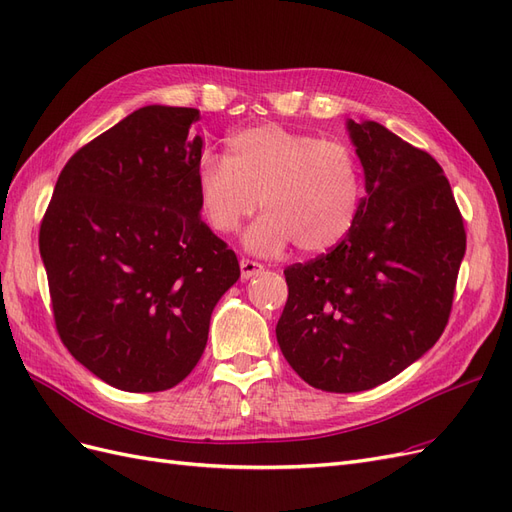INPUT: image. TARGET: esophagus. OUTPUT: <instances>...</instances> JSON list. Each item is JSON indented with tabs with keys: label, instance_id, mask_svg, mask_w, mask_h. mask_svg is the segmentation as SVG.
Masks as SVG:
<instances>
[{
	"label": "esophagus",
	"instance_id": "34e87169",
	"mask_svg": "<svg viewBox=\"0 0 512 512\" xmlns=\"http://www.w3.org/2000/svg\"><path fill=\"white\" fill-rule=\"evenodd\" d=\"M239 267H241V280H252V277H256V275L265 271V267H262L260 262H254L250 258H241Z\"/></svg>",
	"mask_w": 512,
	"mask_h": 512
}]
</instances>
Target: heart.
<instances>
[{"label":"heart","mask_w":512,"mask_h":512,"mask_svg":"<svg viewBox=\"0 0 512 512\" xmlns=\"http://www.w3.org/2000/svg\"><path fill=\"white\" fill-rule=\"evenodd\" d=\"M363 170L342 141L260 123L228 138L226 158L205 153L196 166V196L207 224L232 235L258 209L247 250L277 254L294 243L324 254L342 243L363 205Z\"/></svg>","instance_id":"obj_1"}]
</instances>
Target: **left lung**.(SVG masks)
<instances>
[{
  "instance_id": "left-lung-1",
  "label": "left lung",
  "mask_w": 512,
  "mask_h": 512,
  "mask_svg": "<svg viewBox=\"0 0 512 512\" xmlns=\"http://www.w3.org/2000/svg\"><path fill=\"white\" fill-rule=\"evenodd\" d=\"M346 130L365 175L359 218L329 254L284 271L275 327L290 367L329 393L374 389L438 342L466 254L440 164L376 121Z\"/></svg>"
}]
</instances>
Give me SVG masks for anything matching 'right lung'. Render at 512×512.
Instances as JSON below:
<instances>
[{"label": "right lung", "mask_w": 512, "mask_h": 512, "mask_svg": "<svg viewBox=\"0 0 512 512\" xmlns=\"http://www.w3.org/2000/svg\"><path fill=\"white\" fill-rule=\"evenodd\" d=\"M196 108L149 104L68 160L40 226L61 342L130 393L173 389L203 356L239 262L200 220Z\"/></svg>", "instance_id": "add662e5"}]
</instances>
